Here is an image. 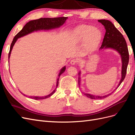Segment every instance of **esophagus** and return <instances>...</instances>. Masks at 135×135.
I'll use <instances>...</instances> for the list:
<instances>
[{
    "mask_svg": "<svg viewBox=\"0 0 135 135\" xmlns=\"http://www.w3.org/2000/svg\"><path fill=\"white\" fill-rule=\"evenodd\" d=\"M78 62V61L77 59H73L71 61H70V64L71 65H74L76 64Z\"/></svg>",
    "mask_w": 135,
    "mask_h": 135,
    "instance_id": "34e87169",
    "label": "esophagus"
}]
</instances>
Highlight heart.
Here are the masks:
<instances>
[{
    "label": "heart",
    "instance_id": "heart-1",
    "mask_svg": "<svg viewBox=\"0 0 135 135\" xmlns=\"http://www.w3.org/2000/svg\"><path fill=\"white\" fill-rule=\"evenodd\" d=\"M74 35L80 41L85 40L86 48L90 50L97 46L101 37L100 30L88 25L80 26L76 28L74 32Z\"/></svg>",
    "mask_w": 135,
    "mask_h": 135
}]
</instances>
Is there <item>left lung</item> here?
I'll use <instances>...</instances> for the list:
<instances>
[{"label": "left lung", "mask_w": 135, "mask_h": 135, "mask_svg": "<svg viewBox=\"0 0 135 135\" xmlns=\"http://www.w3.org/2000/svg\"><path fill=\"white\" fill-rule=\"evenodd\" d=\"M98 21L101 23L105 26L106 32L103 39V43L100 49H106V48H112L116 50L120 55L122 57V78L120 82L117 86V88H118L122 81L125 78L127 73V68L128 64L129 62V53L127 44L126 41L123 37V35L118 30L117 28L113 25V23L109 20H99ZM80 72L79 73L80 75ZM80 77L79 76L78 83L80 85ZM115 91V90H114ZM112 93L108 94L107 95L100 96H94L89 93H85L84 95L87 97L91 99H104L111 95Z\"/></svg>", "instance_id": "1"}]
</instances>
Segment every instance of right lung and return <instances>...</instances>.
<instances>
[{"instance_id":"obj_1","label":"right lung","mask_w":135,"mask_h":135,"mask_svg":"<svg viewBox=\"0 0 135 135\" xmlns=\"http://www.w3.org/2000/svg\"><path fill=\"white\" fill-rule=\"evenodd\" d=\"M66 19H68V17H55V18H40L38 20H31V21H30L29 22H27L26 25L23 26L22 29L19 32H18V33L16 34V36L14 37L13 41H12L10 47V50L8 54V59H9L10 57V55H11V53L12 50V48H13L14 44H15L16 42L17 41L18 38H21L22 36H23L26 35L30 34L31 32H33L34 31H37L39 30H50V29H53V28L59 27L61 26H62L65 22ZM65 69H66L65 66H64V68H62L61 69L59 74V78L57 80L56 88L54 89V91L50 94V95L44 97L29 96V97L31 98V99H34V100H43V99H47V98L50 97L51 96H52L53 94L55 93V92L56 91V89H57V88L59 85V77L65 71ZM23 95L24 96H25L24 94H23Z\"/></svg>"}]
</instances>
